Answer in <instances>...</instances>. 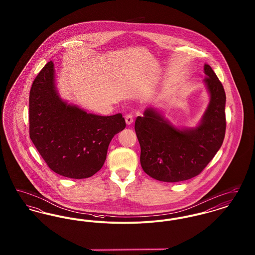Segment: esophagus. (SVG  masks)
Returning <instances> with one entry per match:
<instances>
[{"instance_id":"obj_1","label":"esophagus","mask_w":255,"mask_h":255,"mask_svg":"<svg viewBox=\"0 0 255 255\" xmlns=\"http://www.w3.org/2000/svg\"><path fill=\"white\" fill-rule=\"evenodd\" d=\"M125 122H126L127 125H131L133 122V116L132 115H126Z\"/></svg>"}]
</instances>
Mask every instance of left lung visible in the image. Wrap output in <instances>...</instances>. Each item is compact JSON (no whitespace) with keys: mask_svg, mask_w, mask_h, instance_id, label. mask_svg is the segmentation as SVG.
<instances>
[{"mask_svg":"<svg viewBox=\"0 0 255 255\" xmlns=\"http://www.w3.org/2000/svg\"><path fill=\"white\" fill-rule=\"evenodd\" d=\"M204 79L209 103L199 124L178 128L155 108L137 117L134 131L140 145V164L160 182H177L199 175L214 158L226 133V93L211 67L205 64Z\"/></svg>","mask_w":255,"mask_h":255,"instance_id":"1","label":"left lung"}]
</instances>
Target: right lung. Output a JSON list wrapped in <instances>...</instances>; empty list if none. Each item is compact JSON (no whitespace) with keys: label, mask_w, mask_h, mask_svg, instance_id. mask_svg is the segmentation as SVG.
<instances>
[{"label":"right lung","mask_w":255,"mask_h":255,"mask_svg":"<svg viewBox=\"0 0 255 255\" xmlns=\"http://www.w3.org/2000/svg\"><path fill=\"white\" fill-rule=\"evenodd\" d=\"M126 126L122 114H88L61 98L52 61L38 73L29 93V136L50 169L85 179L103 166L110 142Z\"/></svg>","instance_id":"right-lung-1"}]
</instances>
